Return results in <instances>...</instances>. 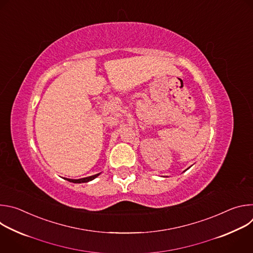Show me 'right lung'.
Instances as JSON below:
<instances>
[{
	"mask_svg": "<svg viewBox=\"0 0 253 253\" xmlns=\"http://www.w3.org/2000/svg\"><path fill=\"white\" fill-rule=\"evenodd\" d=\"M99 175H100V173L95 174V175H92V176H89V177L81 178V179H69V178H66V180H68V181H70V182H73V183H84V182L91 181V180H93L94 178H96V177L99 176Z\"/></svg>",
	"mask_w": 253,
	"mask_h": 253,
	"instance_id": "obj_1",
	"label": "right lung"
}]
</instances>
